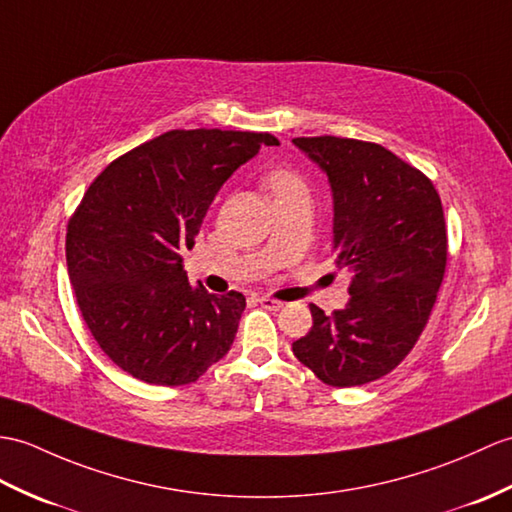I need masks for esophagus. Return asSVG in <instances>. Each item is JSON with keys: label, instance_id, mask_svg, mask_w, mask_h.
Wrapping results in <instances>:
<instances>
[{"label": "esophagus", "instance_id": "esophagus-1", "mask_svg": "<svg viewBox=\"0 0 512 512\" xmlns=\"http://www.w3.org/2000/svg\"><path fill=\"white\" fill-rule=\"evenodd\" d=\"M259 303H261V307H266V310H270V312H277V310H281V307H283L281 301L270 299V296H261Z\"/></svg>", "mask_w": 512, "mask_h": 512}]
</instances>
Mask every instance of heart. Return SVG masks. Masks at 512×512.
I'll use <instances>...</instances> for the list:
<instances>
[{
  "label": "heart",
  "mask_w": 512,
  "mask_h": 512,
  "mask_svg": "<svg viewBox=\"0 0 512 512\" xmlns=\"http://www.w3.org/2000/svg\"><path fill=\"white\" fill-rule=\"evenodd\" d=\"M264 183L272 192V196H275V200L292 196V194H307V187L303 183V178L290 168H272L266 174Z\"/></svg>",
  "instance_id": "obj_1"
}]
</instances>
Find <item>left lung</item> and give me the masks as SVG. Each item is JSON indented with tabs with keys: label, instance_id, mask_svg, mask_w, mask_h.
Listing matches in <instances>:
<instances>
[{
	"label": "left lung",
	"instance_id": "1",
	"mask_svg": "<svg viewBox=\"0 0 512 512\" xmlns=\"http://www.w3.org/2000/svg\"><path fill=\"white\" fill-rule=\"evenodd\" d=\"M329 178L336 266L351 272L349 303L292 342L301 364L329 386L388 375L417 344L447 264L443 205L430 178L371 141L296 137Z\"/></svg>",
	"mask_w": 512,
	"mask_h": 512
}]
</instances>
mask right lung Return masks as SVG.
I'll return each instance as SVG.
<instances>
[{
	"label": "right lung",
	"instance_id": "add662e5",
	"mask_svg": "<svg viewBox=\"0 0 512 512\" xmlns=\"http://www.w3.org/2000/svg\"><path fill=\"white\" fill-rule=\"evenodd\" d=\"M277 144L248 130H170L89 185L67 227L69 281L91 336L128 375L183 386L229 353L244 294L192 288L181 251L227 178Z\"/></svg>",
	"mask_w": 512,
	"mask_h": 512
}]
</instances>
